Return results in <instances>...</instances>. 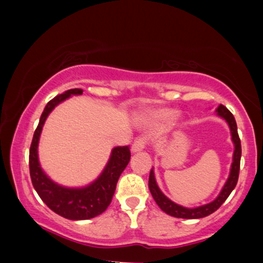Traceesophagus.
Returning a JSON list of instances; mask_svg holds the SVG:
<instances>
[{
    "label": "esophagus",
    "instance_id": "obj_1",
    "mask_svg": "<svg viewBox=\"0 0 263 263\" xmlns=\"http://www.w3.org/2000/svg\"><path fill=\"white\" fill-rule=\"evenodd\" d=\"M145 147H146L145 139H138V140H135L134 143L132 145V152L133 153L140 152V151H142Z\"/></svg>",
    "mask_w": 263,
    "mask_h": 263
}]
</instances>
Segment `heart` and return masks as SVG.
<instances>
[{
    "label": "heart",
    "instance_id": "b5f03b06",
    "mask_svg": "<svg viewBox=\"0 0 263 263\" xmlns=\"http://www.w3.org/2000/svg\"><path fill=\"white\" fill-rule=\"evenodd\" d=\"M178 112L172 109H158L153 110L146 115L145 121L151 125H160L174 121Z\"/></svg>",
    "mask_w": 263,
    "mask_h": 263
}]
</instances>
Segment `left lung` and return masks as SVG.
I'll return each instance as SVG.
<instances>
[{"label":"left lung","instance_id":"obj_1","mask_svg":"<svg viewBox=\"0 0 263 263\" xmlns=\"http://www.w3.org/2000/svg\"><path fill=\"white\" fill-rule=\"evenodd\" d=\"M215 112L219 117H221L222 120L226 121V123L229 124L230 132H231V140L235 146L233 149V156H232V164L231 168H230V175L228 181L225 182L224 186H222L221 192L219 193V195L210 203L202 204V206L194 207V208H186L183 207L181 204L175 203L174 201H171L167 196H165L163 192H161L159 186L157 184L156 176H154V170L152 168L149 172V179H148V188L149 192L152 194L154 201H156L158 206L160 207V210L165 212V213L171 215L175 218H183V219H200L204 218L207 215H210L218 210L222 203L225 202V200L228 199L230 194L232 193V190L235 189L238 181V175H239V165H240V156H242V148H240V140L238 136V132H237V124L236 120L233 117V115L226 109L224 105H219L215 109Z\"/></svg>","mask_w":263,"mask_h":263}]
</instances>
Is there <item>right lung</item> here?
<instances>
[{
	"label": "right lung",
	"instance_id": "right-lung-1",
	"mask_svg": "<svg viewBox=\"0 0 263 263\" xmlns=\"http://www.w3.org/2000/svg\"><path fill=\"white\" fill-rule=\"evenodd\" d=\"M82 92L80 88L68 89L46 104L30 148V175L35 192L50 210L70 220H87L102 214L111 203L118 178L130 160L129 146L115 147L102 174L88 185L81 188L57 184L43 170L39 163L38 145L46 118L59 104L71 96H81Z\"/></svg>",
	"mask_w": 263,
	"mask_h": 263
}]
</instances>
